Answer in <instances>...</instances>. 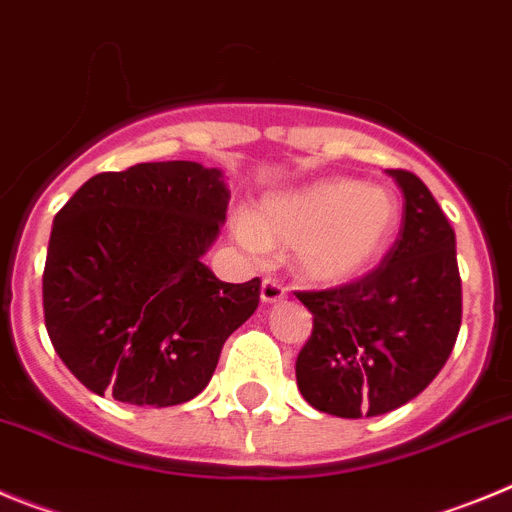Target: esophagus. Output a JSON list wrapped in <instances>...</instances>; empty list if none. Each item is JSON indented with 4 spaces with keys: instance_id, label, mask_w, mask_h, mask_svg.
<instances>
[{
    "instance_id": "34e87169",
    "label": "esophagus",
    "mask_w": 512,
    "mask_h": 512,
    "mask_svg": "<svg viewBox=\"0 0 512 512\" xmlns=\"http://www.w3.org/2000/svg\"><path fill=\"white\" fill-rule=\"evenodd\" d=\"M285 296H288V290H285V285H280L278 280H273V278L262 280V288H260L262 303H278V301H283Z\"/></svg>"
}]
</instances>
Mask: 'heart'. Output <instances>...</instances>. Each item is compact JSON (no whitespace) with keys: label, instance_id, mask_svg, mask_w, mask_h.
I'll use <instances>...</instances> for the list:
<instances>
[{"label":"heart","instance_id":"1","mask_svg":"<svg viewBox=\"0 0 512 512\" xmlns=\"http://www.w3.org/2000/svg\"><path fill=\"white\" fill-rule=\"evenodd\" d=\"M398 224L400 204L393 191L331 178L265 199L255 216H239L237 237L255 255L267 245L293 247L298 275L319 285H339L380 260Z\"/></svg>","mask_w":512,"mask_h":512}]
</instances>
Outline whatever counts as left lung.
<instances>
[{
    "label": "left lung",
    "mask_w": 512,
    "mask_h": 512,
    "mask_svg": "<svg viewBox=\"0 0 512 512\" xmlns=\"http://www.w3.org/2000/svg\"><path fill=\"white\" fill-rule=\"evenodd\" d=\"M403 191V224L380 265L354 283L303 290L313 331L298 352V390L339 418L390 413L428 388L462 326L457 239L426 183L388 170Z\"/></svg>",
    "instance_id": "8db88e82"
}]
</instances>
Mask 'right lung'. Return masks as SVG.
Returning a JSON list of instances; mask_svg holds the SVG:
<instances>
[{"label":"right lung","mask_w":512,"mask_h":512,"mask_svg":"<svg viewBox=\"0 0 512 512\" xmlns=\"http://www.w3.org/2000/svg\"><path fill=\"white\" fill-rule=\"evenodd\" d=\"M227 204L222 170L168 160L99 173L55 214L45 329L91 393L168 408L209 385L260 303V278L222 283L201 262Z\"/></svg>","instance_id":"right-lung-1"}]
</instances>
